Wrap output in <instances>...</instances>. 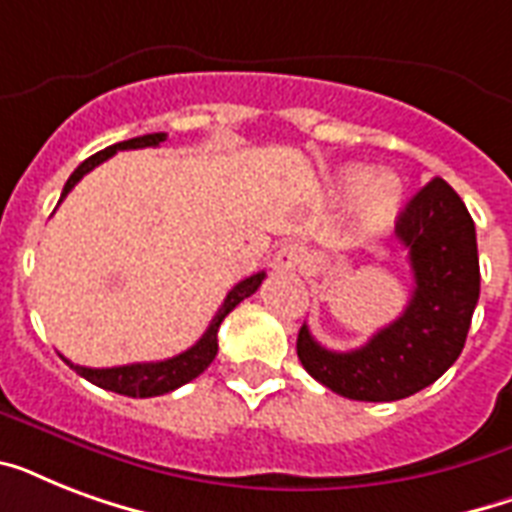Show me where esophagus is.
<instances>
[{"mask_svg":"<svg viewBox=\"0 0 512 512\" xmlns=\"http://www.w3.org/2000/svg\"><path fill=\"white\" fill-rule=\"evenodd\" d=\"M305 260H308V249L297 241H289L276 252V265L281 271H303Z\"/></svg>","mask_w":512,"mask_h":512,"instance_id":"esophagus-1","label":"esophagus"}]
</instances>
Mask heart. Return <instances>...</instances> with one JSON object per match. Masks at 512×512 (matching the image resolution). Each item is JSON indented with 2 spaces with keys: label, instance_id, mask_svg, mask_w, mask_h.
<instances>
[{
  "label": "heart",
  "instance_id": "heart-1",
  "mask_svg": "<svg viewBox=\"0 0 512 512\" xmlns=\"http://www.w3.org/2000/svg\"><path fill=\"white\" fill-rule=\"evenodd\" d=\"M337 193L345 199H361V223L369 233L385 231L396 220L401 201H404V188L396 175L382 172L372 177L369 167L350 164L337 172Z\"/></svg>",
  "mask_w": 512,
  "mask_h": 512
}]
</instances>
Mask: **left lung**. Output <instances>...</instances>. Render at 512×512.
Listing matches in <instances>:
<instances>
[{
    "mask_svg": "<svg viewBox=\"0 0 512 512\" xmlns=\"http://www.w3.org/2000/svg\"><path fill=\"white\" fill-rule=\"evenodd\" d=\"M414 292L393 324L348 353L300 329L297 356L313 380L353 401H398L428 388L460 358L481 292L476 225L452 185L433 177L396 220Z\"/></svg>",
    "mask_w": 512,
    "mask_h": 512,
    "instance_id": "1",
    "label": "left lung"
}]
</instances>
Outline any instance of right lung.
<instances>
[{"label":"right lung","instance_id":"1","mask_svg":"<svg viewBox=\"0 0 512 512\" xmlns=\"http://www.w3.org/2000/svg\"><path fill=\"white\" fill-rule=\"evenodd\" d=\"M167 135L164 132H154V135H143V138H132V140H122V143H114V146L103 148L90 159H84L71 177L63 185V193H60V201L66 199L68 191L74 188L79 180L90 170H95L98 164H103L106 159L116 154V151H130V148H156L159 143H164ZM58 201V204H60ZM265 271L252 273L244 281H239L236 287L225 295L223 305L217 308L215 319L209 321L207 332L199 337L196 345H191L183 353H177L172 358H164V361H148V364H127V366H111V369H90V366H79L71 364L66 358V364L74 369L76 374H82L84 380H90L92 385H98L103 390H114V393H122V396L130 398H151V396H164V393H170V390L180 388L185 382H191L193 377H199L209 364H212V358L217 356V329L223 324V319L228 313L241 303V300H247L249 295H255L257 287L263 284Z\"/></svg>","mask_w":512,"mask_h":512}]
</instances>
